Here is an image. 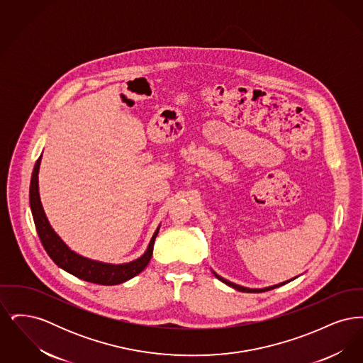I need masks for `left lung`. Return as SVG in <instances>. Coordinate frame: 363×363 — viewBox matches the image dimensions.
<instances>
[{"label":"left lung","instance_id":"obj_1","mask_svg":"<svg viewBox=\"0 0 363 363\" xmlns=\"http://www.w3.org/2000/svg\"><path fill=\"white\" fill-rule=\"evenodd\" d=\"M213 272V271H212ZM213 275L218 277L220 281H223L225 283L227 286H230V287H233V289H235V290H238V291H242V293H264V291H269V290H274V289H277V287H280V286H283V284H286V283H289V281H291V280H287V281H283V283H279V284H275V286H269V287H265V289H247V287H243V286H238V284H235V283H231V281H228V280H225V277H219L218 274H215L213 272Z\"/></svg>","mask_w":363,"mask_h":363}]
</instances>
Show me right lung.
<instances>
[{
    "label": "right lung",
    "mask_w": 363,
    "mask_h": 363,
    "mask_svg": "<svg viewBox=\"0 0 363 363\" xmlns=\"http://www.w3.org/2000/svg\"><path fill=\"white\" fill-rule=\"evenodd\" d=\"M42 155L35 163L34 172L31 177V185H30V206L34 218L35 227L38 231V235L40 242L50 256V259L64 271L69 272L73 277H79L82 280H86L89 283H96L102 286H114L121 284L123 281L132 279L138 275L150 262L152 250H154V242L156 235L159 233V227L156 228L150 245L145 250V253L126 264H106L101 261L86 259L73 250H70L67 243L62 241L57 233L52 230V225L49 223L46 213L42 207L40 197H39V185H38V174H39V166H40Z\"/></svg>",
    "instance_id": "1"
}]
</instances>
